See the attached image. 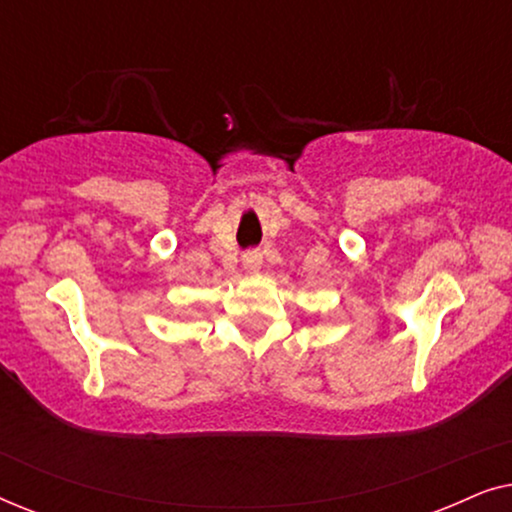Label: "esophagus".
Returning a JSON list of instances; mask_svg holds the SVG:
<instances>
[{
	"instance_id": "obj_1",
	"label": "esophagus",
	"mask_w": 512,
	"mask_h": 512,
	"mask_svg": "<svg viewBox=\"0 0 512 512\" xmlns=\"http://www.w3.org/2000/svg\"><path fill=\"white\" fill-rule=\"evenodd\" d=\"M261 263H263V254L258 249H249V251H244V256H242V265L247 270H258L261 268Z\"/></svg>"
}]
</instances>
